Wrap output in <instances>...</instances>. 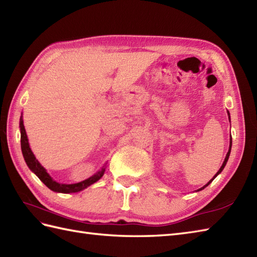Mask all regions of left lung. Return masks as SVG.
<instances>
[{"instance_id": "left-lung-1", "label": "left lung", "mask_w": 257, "mask_h": 257, "mask_svg": "<svg viewBox=\"0 0 257 257\" xmlns=\"http://www.w3.org/2000/svg\"><path fill=\"white\" fill-rule=\"evenodd\" d=\"M228 115H229V120H230V114H229V111H228ZM231 146H232V138H230V146H229V151H228V153H227V155H226V157H225V161H223V163H222V165H221V167L219 168V170H218V172H217L216 173V175L213 177V179L212 180H209L207 183H206V185L205 186H204V187H202L201 189H199V190H197V191H201V190H203L204 188H205V187H207L208 185H209V183L210 182H212L215 178H216V177L217 176H218L221 172H222V169L223 168H225V166H226V164H227V162H228V159H229V155H230V152H231Z\"/></svg>"}]
</instances>
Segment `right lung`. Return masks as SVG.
<instances>
[{"label":"right lung","mask_w":257,"mask_h":257,"mask_svg":"<svg viewBox=\"0 0 257 257\" xmlns=\"http://www.w3.org/2000/svg\"><path fill=\"white\" fill-rule=\"evenodd\" d=\"M19 128H21V144H22V152L24 155V159L27 166L30 168L32 173H35L38 178L40 179L45 186H47L49 189H51L52 191L54 192H60V193H76L81 191V190L88 188L89 186L93 185L94 182H96L98 179L102 178V176L104 175L105 172V167L103 166L100 172H97L94 174L90 178L85 179L81 182L78 183H72V185H65V183H58L53 178L47 173V170L41 165L40 163L38 162L36 159V156L32 153V151L29 147V142H28V138L27 134H26L25 126H24V120H23V116L21 117V121H19Z\"/></svg>","instance_id":"add662e5"}]
</instances>
